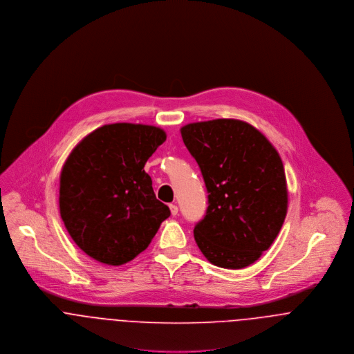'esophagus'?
I'll list each match as a JSON object with an SVG mask.
<instances>
[{"label":"esophagus","mask_w":354,"mask_h":354,"mask_svg":"<svg viewBox=\"0 0 354 354\" xmlns=\"http://www.w3.org/2000/svg\"><path fill=\"white\" fill-rule=\"evenodd\" d=\"M169 209H171V214H172V216H178L179 209H178V206H176V205L171 203V205H169Z\"/></svg>","instance_id":"obj_1"}]
</instances>
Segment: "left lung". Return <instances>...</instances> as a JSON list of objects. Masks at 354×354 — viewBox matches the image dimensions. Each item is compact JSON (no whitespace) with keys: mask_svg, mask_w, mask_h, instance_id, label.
I'll use <instances>...</instances> for the list:
<instances>
[{"mask_svg":"<svg viewBox=\"0 0 354 354\" xmlns=\"http://www.w3.org/2000/svg\"><path fill=\"white\" fill-rule=\"evenodd\" d=\"M180 133L209 194L206 213L194 227L199 250L218 268L250 266L272 245L286 216L282 160L243 120L196 122Z\"/></svg>","mask_w":354,"mask_h":354,"instance_id":"1","label":"left lung"}]
</instances>
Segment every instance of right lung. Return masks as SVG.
I'll use <instances>...</instances> for the list:
<instances>
[{"mask_svg":"<svg viewBox=\"0 0 354 354\" xmlns=\"http://www.w3.org/2000/svg\"><path fill=\"white\" fill-rule=\"evenodd\" d=\"M148 124L113 123L88 134L64 164L59 180L62 221L91 258L119 266L142 252L169 217L145 162L165 141Z\"/></svg>","mask_w":354,"mask_h":354,"instance_id":"1","label":"right lung"}]
</instances>
